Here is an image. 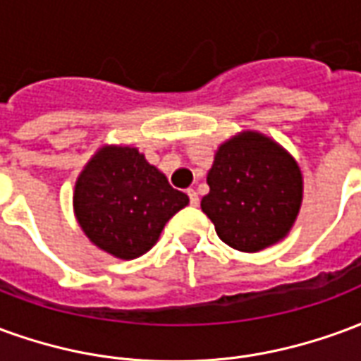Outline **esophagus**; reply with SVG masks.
<instances>
[{"instance_id": "34e87169", "label": "esophagus", "mask_w": 361, "mask_h": 361, "mask_svg": "<svg viewBox=\"0 0 361 361\" xmlns=\"http://www.w3.org/2000/svg\"><path fill=\"white\" fill-rule=\"evenodd\" d=\"M188 195H189V201H191V204H193V207H197V204H199V195H197L195 189H189Z\"/></svg>"}]
</instances>
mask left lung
I'll return each mask as SVG.
<instances>
[{"instance_id": "1", "label": "left lung", "mask_w": 361, "mask_h": 361, "mask_svg": "<svg viewBox=\"0 0 361 361\" xmlns=\"http://www.w3.org/2000/svg\"><path fill=\"white\" fill-rule=\"evenodd\" d=\"M201 209L222 242L255 253L282 242L303 201V176L295 158L267 135L247 129L220 145Z\"/></svg>"}]
</instances>
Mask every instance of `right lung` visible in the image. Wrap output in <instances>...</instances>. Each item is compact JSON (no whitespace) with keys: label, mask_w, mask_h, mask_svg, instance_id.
<instances>
[{"label":"right lung","mask_w":361,"mask_h":361,"mask_svg":"<svg viewBox=\"0 0 361 361\" xmlns=\"http://www.w3.org/2000/svg\"><path fill=\"white\" fill-rule=\"evenodd\" d=\"M189 204L133 145H102L73 189V212L90 243L131 261L152 250L166 222Z\"/></svg>","instance_id":"obj_1"}]
</instances>
